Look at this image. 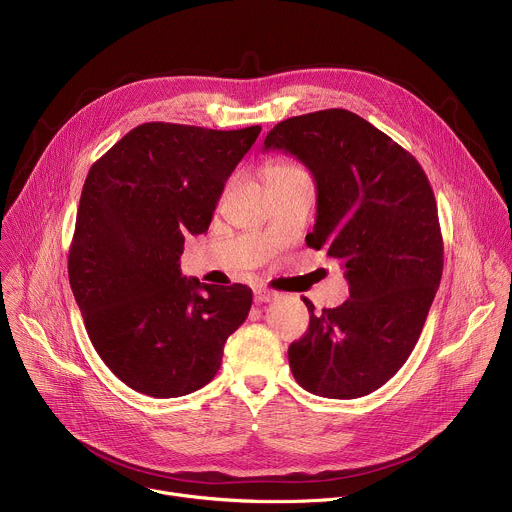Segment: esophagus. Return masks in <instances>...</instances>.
<instances>
[{
  "label": "esophagus",
  "mask_w": 512,
  "mask_h": 512,
  "mask_svg": "<svg viewBox=\"0 0 512 512\" xmlns=\"http://www.w3.org/2000/svg\"><path fill=\"white\" fill-rule=\"evenodd\" d=\"M275 298H277V294H275V291H271V289H265V287H257L255 289V302L257 304H267V302H271Z\"/></svg>",
  "instance_id": "esophagus-1"
}]
</instances>
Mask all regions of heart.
Listing matches in <instances>:
<instances>
[{"label":"heart","instance_id":"1","mask_svg":"<svg viewBox=\"0 0 512 512\" xmlns=\"http://www.w3.org/2000/svg\"><path fill=\"white\" fill-rule=\"evenodd\" d=\"M275 168H287V164H275V166H271L269 170H275Z\"/></svg>","mask_w":512,"mask_h":512}]
</instances>
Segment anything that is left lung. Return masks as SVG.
I'll list each match as a JSON object with an SVG mask.
<instances>
[{
    "label": "left lung",
    "instance_id": "left-lung-1",
    "mask_svg": "<svg viewBox=\"0 0 512 512\" xmlns=\"http://www.w3.org/2000/svg\"><path fill=\"white\" fill-rule=\"evenodd\" d=\"M265 150L296 156L314 176L308 247L344 267L350 298L310 314L287 356L296 381L328 399L383 387L409 358L444 271L437 204L419 162L367 119L324 109L277 123Z\"/></svg>",
    "mask_w": 512,
    "mask_h": 512
}]
</instances>
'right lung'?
Wrapping results in <instances>:
<instances>
[{"instance_id": "right-lung-1", "label": "right lung", "mask_w": 512, "mask_h": 512, "mask_svg": "<svg viewBox=\"0 0 512 512\" xmlns=\"http://www.w3.org/2000/svg\"><path fill=\"white\" fill-rule=\"evenodd\" d=\"M259 133L152 121L89 170L68 279L97 354L137 393L172 399L210 383L251 310V287L186 279L180 255Z\"/></svg>"}]
</instances>
